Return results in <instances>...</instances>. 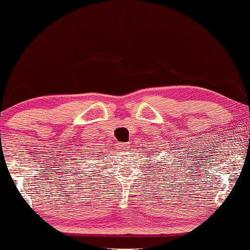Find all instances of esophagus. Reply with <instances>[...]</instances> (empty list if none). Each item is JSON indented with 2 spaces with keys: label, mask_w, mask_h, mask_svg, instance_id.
I'll return each instance as SVG.
<instances>
[{
  "label": "esophagus",
  "mask_w": 250,
  "mask_h": 250,
  "mask_svg": "<svg viewBox=\"0 0 250 250\" xmlns=\"http://www.w3.org/2000/svg\"><path fill=\"white\" fill-rule=\"evenodd\" d=\"M120 147L122 148V149H129V143H121L120 144Z\"/></svg>",
  "instance_id": "34e87169"
}]
</instances>
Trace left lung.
I'll return each mask as SVG.
<instances>
[{"instance_id": "left-lung-1", "label": "left lung", "mask_w": 250, "mask_h": 250, "mask_svg": "<svg viewBox=\"0 0 250 250\" xmlns=\"http://www.w3.org/2000/svg\"><path fill=\"white\" fill-rule=\"evenodd\" d=\"M153 160H155V158H153ZM156 165H157V164H156Z\"/></svg>"}]
</instances>
